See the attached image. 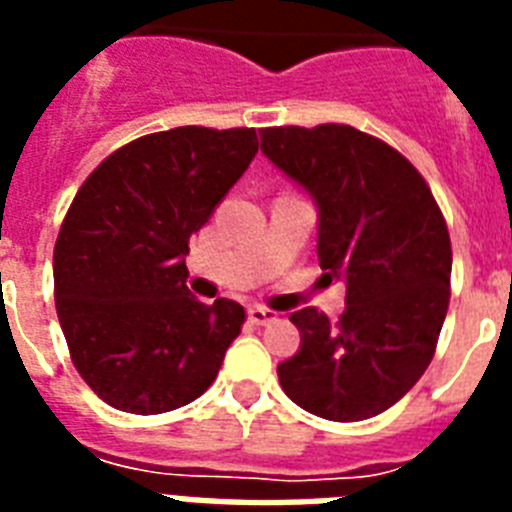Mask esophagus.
<instances>
[{
	"mask_svg": "<svg viewBox=\"0 0 512 512\" xmlns=\"http://www.w3.org/2000/svg\"><path fill=\"white\" fill-rule=\"evenodd\" d=\"M247 316L252 324H257V327H263V324H271V321H276V311H268V308H263V305H249Z\"/></svg>",
	"mask_w": 512,
	"mask_h": 512,
	"instance_id": "obj_1",
	"label": "esophagus"
}]
</instances>
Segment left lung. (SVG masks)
Returning a JSON list of instances; mask_svg holds the SVG:
<instances>
[{
  "mask_svg": "<svg viewBox=\"0 0 512 512\" xmlns=\"http://www.w3.org/2000/svg\"><path fill=\"white\" fill-rule=\"evenodd\" d=\"M260 148L319 209L324 279L345 284V311L289 316L300 350L279 382L305 412L358 422L404 398L428 369L449 308L452 244L422 175L388 143L348 127H268Z\"/></svg>",
  "mask_w": 512,
  "mask_h": 512,
  "instance_id": "obj_1",
  "label": "left lung"
}]
</instances>
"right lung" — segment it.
<instances>
[{
	"mask_svg": "<svg viewBox=\"0 0 512 512\" xmlns=\"http://www.w3.org/2000/svg\"><path fill=\"white\" fill-rule=\"evenodd\" d=\"M255 154L249 127L154 132L103 159L71 201L55 308L76 372L114 409L172 412L215 382L244 308L199 303L185 255Z\"/></svg>",
	"mask_w": 512,
	"mask_h": 512,
	"instance_id": "add662e5",
	"label": "right lung"
}]
</instances>
